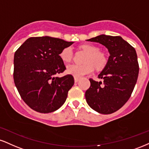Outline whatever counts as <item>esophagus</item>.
Here are the masks:
<instances>
[{"label": "esophagus", "mask_w": 149, "mask_h": 149, "mask_svg": "<svg viewBox=\"0 0 149 149\" xmlns=\"http://www.w3.org/2000/svg\"><path fill=\"white\" fill-rule=\"evenodd\" d=\"M79 78H76V77H75L74 78V80H75V82H78V81H79Z\"/></svg>", "instance_id": "esophagus-1"}]
</instances>
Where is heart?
Listing matches in <instances>:
<instances>
[{
    "label": "heart",
    "mask_w": 149,
    "mask_h": 149,
    "mask_svg": "<svg viewBox=\"0 0 149 149\" xmlns=\"http://www.w3.org/2000/svg\"><path fill=\"white\" fill-rule=\"evenodd\" d=\"M80 48L87 53L84 59L83 64H71L67 68V71L69 74L73 75L76 78H80L85 75L92 73L94 67L97 69H101L106 64L107 59L102 52L99 51L98 47L90 45L83 44L80 46ZM60 58L64 62H69L73 57V52L71 47L64 48L60 54Z\"/></svg>",
    "instance_id": "b5f03b06"
}]
</instances>
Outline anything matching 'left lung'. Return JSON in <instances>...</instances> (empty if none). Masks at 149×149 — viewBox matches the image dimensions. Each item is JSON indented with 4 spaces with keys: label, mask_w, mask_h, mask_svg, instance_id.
I'll return each instance as SVG.
<instances>
[{
    "label": "left lung",
    "mask_w": 149,
    "mask_h": 149,
    "mask_svg": "<svg viewBox=\"0 0 149 149\" xmlns=\"http://www.w3.org/2000/svg\"><path fill=\"white\" fill-rule=\"evenodd\" d=\"M87 41L105 46L110 56L98 76L103 83L89 79L91 85L85 92L86 101L98 113L112 114L128 101L137 82L139 64L136 51L119 36L101 35Z\"/></svg>",
    "instance_id": "left-lung-1"
}]
</instances>
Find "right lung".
I'll return each mask as SVG.
<instances>
[{
	"mask_svg": "<svg viewBox=\"0 0 149 149\" xmlns=\"http://www.w3.org/2000/svg\"><path fill=\"white\" fill-rule=\"evenodd\" d=\"M72 44L48 36L30 37L14 53V84L21 97L33 110L49 113L66 101L74 84L73 77L55 75L66 69L60 54Z\"/></svg>",
	"mask_w": 149,
	"mask_h": 149,
	"instance_id": "right-lung-1",
	"label": "right lung"
}]
</instances>
